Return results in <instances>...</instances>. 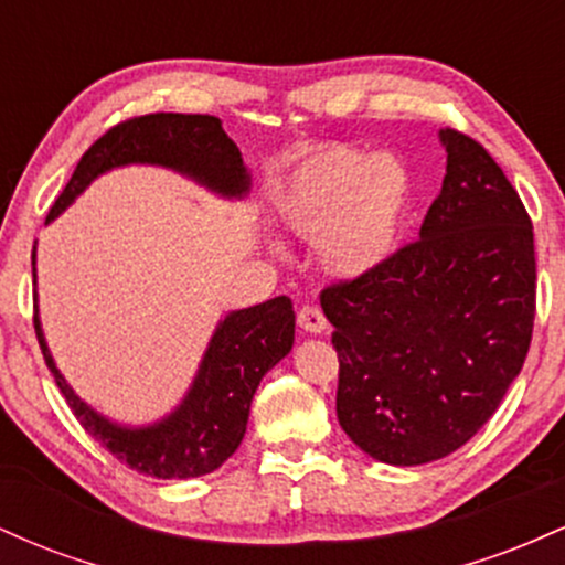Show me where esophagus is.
I'll list each match as a JSON object with an SVG mask.
<instances>
[{"mask_svg": "<svg viewBox=\"0 0 565 565\" xmlns=\"http://www.w3.org/2000/svg\"><path fill=\"white\" fill-rule=\"evenodd\" d=\"M297 323H300L302 332L308 334H321L329 329L327 316H323L321 308H316V305H302V308L297 310Z\"/></svg>", "mask_w": 565, "mask_h": 565, "instance_id": "34e87169", "label": "esophagus"}]
</instances>
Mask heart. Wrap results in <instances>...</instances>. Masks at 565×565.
Wrapping results in <instances>:
<instances>
[{
  "label": "heart",
  "instance_id": "obj_1",
  "mask_svg": "<svg viewBox=\"0 0 565 565\" xmlns=\"http://www.w3.org/2000/svg\"><path fill=\"white\" fill-rule=\"evenodd\" d=\"M412 210V174L395 157L327 148L305 159L276 193V215L316 242L337 278H361L393 257Z\"/></svg>",
  "mask_w": 565,
  "mask_h": 565
}]
</instances>
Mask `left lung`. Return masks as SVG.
I'll return each instance as SVG.
<instances>
[{
    "label": "left lung",
    "mask_w": 565,
    "mask_h": 565,
    "mask_svg": "<svg viewBox=\"0 0 565 565\" xmlns=\"http://www.w3.org/2000/svg\"><path fill=\"white\" fill-rule=\"evenodd\" d=\"M446 174L419 238L321 291L340 359L337 419L377 462L457 451L521 374L536 310L534 228L489 151L440 129Z\"/></svg>",
    "instance_id": "1"
}]
</instances>
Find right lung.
<instances>
[{
  "mask_svg": "<svg viewBox=\"0 0 565 565\" xmlns=\"http://www.w3.org/2000/svg\"><path fill=\"white\" fill-rule=\"evenodd\" d=\"M129 164L164 167L223 199H244L252 185L242 151L225 135L217 116L148 114L121 121L89 146L50 210L47 223L63 215L95 178ZM31 268L36 284V246L31 252ZM34 310L39 348L84 430L119 462L164 481L206 476L238 449L257 385L295 345V310L289 297L231 310L217 323L183 401L157 423L132 427L114 423L74 393L44 340L39 302Z\"/></svg>",
  "mask_w": 565,
  "mask_h": 565,
  "instance_id": "obj_1",
  "label": "right lung"
}]
</instances>
